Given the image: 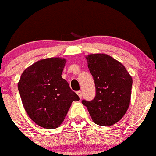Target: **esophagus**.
<instances>
[{
    "instance_id": "1",
    "label": "esophagus",
    "mask_w": 156,
    "mask_h": 156,
    "mask_svg": "<svg viewBox=\"0 0 156 156\" xmlns=\"http://www.w3.org/2000/svg\"><path fill=\"white\" fill-rule=\"evenodd\" d=\"M76 94H77L79 98L81 99L82 98V96H83V94H82V91H79L76 92Z\"/></svg>"
}]
</instances>
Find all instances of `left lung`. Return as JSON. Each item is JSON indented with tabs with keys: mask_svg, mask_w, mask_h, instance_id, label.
<instances>
[{
	"mask_svg": "<svg viewBox=\"0 0 156 156\" xmlns=\"http://www.w3.org/2000/svg\"><path fill=\"white\" fill-rule=\"evenodd\" d=\"M94 77L96 96L91 101L83 100L94 123L108 126L118 123L130 104L132 79L124 65L105 53L85 56Z\"/></svg>",
	"mask_w": 156,
	"mask_h": 156,
	"instance_id": "left-lung-1",
	"label": "left lung"
}]
</instances>
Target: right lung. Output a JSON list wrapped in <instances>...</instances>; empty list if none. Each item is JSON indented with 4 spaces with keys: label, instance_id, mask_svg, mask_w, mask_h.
I'll use <instances>...</instances> for the list:
<instances>
[{
    "label": "right lung",
    "instance_id": "obj_1",
    "mask_svg": "<svg viewBox=\"0 0 156 156\" xmlns=\"http://www.w3.org/2000/svg\"><path fill=\"white\" fill-rule=\"evenodd\" d=\"M66 59L43 58L27 68L18 83L27 114L34 123L45 129L62 124L71 103L80 98L62 77Z\"/></svg>",
    "mask_w": 156,
    "mask_h": 156
}]
</instances>
